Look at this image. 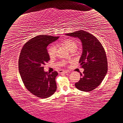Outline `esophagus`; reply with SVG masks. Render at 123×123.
Masks as SVG:
<instances>
[{"label":"esophagus","mask_w":123,"mask_h":123,"mask_svg":"<svg viewBox=\"0 0 123 123\" xmlns=\"http://www.w3.org/2000/svg\"><path fill=\"white\" fill-rule=\"evenodd\" d=\"M69 71L68 70H59V73H68Z\"/></svg>","instance_id":"1"}]
</instances>
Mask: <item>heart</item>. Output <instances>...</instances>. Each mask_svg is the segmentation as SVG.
Instances as JSON below:
<instances>
[{
  "instance_id": "obj_1",
  "label": "heart",
  "mask_w": 123,
  "mask_h": 123,
  "mask_svg": "<svg viewBox=\"0 0 123 123\" xmlns=\"http://www.w3.org/2000/svg\"><path fill=\"white\" fill-rule=\"evenodd\" d=\"M61 43L63 45L66 47L70 51L73 50H76L77 48V43L73 39H65L61 41ZM47 51H48L49 57H53L56 55L57 47L55 45H51L49 47L48 49H47Z\"/></svg>"
}]
</instances>
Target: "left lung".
Segmentation results:
<instances>
[{
    "label": "left lung",
    "mask_w": 123,
    "mask_h": 123,
    "mask_svg": "<svg viewBox=\"0 0 123 123\" xmlns=\"http://www.w3.org/2000/svg\"><path fill=\"white\" fill-rule=\"evenodd\" d=\"M65 35L79 38L82 45L79 63L84 70L75 86L83 92H91L100 85L107 72V60L104 47L96 37L86 31L80 30Z\"/></svg>",
    "instance_id": "8db88e82"
}]
</instances>
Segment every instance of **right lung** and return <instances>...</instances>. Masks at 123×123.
Instances as JSON below:
<instances>
[{
  "label": "right lung",
  "instance_id": "add662e5",
  "mask_svg": "<svg viewBox=\"0 0 123 123\" xmlns=\"http://www.w3.org/2000/svg\"><path fill=\"white\" fill-rule=\"evenodd\" d=\"M59 37L39 35L27 41L20 54L19 72L25 87L42 98L50 97L57 89L55 79L58 73L45 72L44 66L50 60L46 47Z\"/></svg>",
  "mask_w": 123,
  "mask_h": 123
}]
</instances>
